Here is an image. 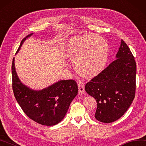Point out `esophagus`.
Instances as JSON below:
<instances>
[{"instance_id": "obj_1", "label": "esophagus", "mask_w": 146, "mask_h": 146, "mask_svg": "<svg viewBox=\"0 0 146 146\" xmlns=\"http://www.w3.org/2000/svg\"><path fill=\"white\" fill-rule=\"evenodd\" d=\"M78 90H79V92L81 94H84L85 92V87L84 86L82 82H78Z\"/></svg>"}]
</instances>
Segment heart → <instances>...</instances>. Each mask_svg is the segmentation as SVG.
I'll list each match as a JSON object with an SVG mask.
<instances>
[{
	"mask_svg": "<svg viewBox=\"0 0 146 146\" xmlns=\"http://www.w3.org/2000/svg\"><path fill=\"white\" fill-rule=\"evenodd\" d=\"M66 57L82 76L94 78L104 70L108 59V47L102 37L95 34L77 36L68 41Z\"/></svg>",
	"mask_w": 146,
	"mask_h": 146,
	"instance_id": "1",
	"label": "heart"
}]
</instances>
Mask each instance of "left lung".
<instances>
[{
	"instance_id": "8db88e82",
	"label": "left lung",
	"mask_w": 146,
	"mask_h": 146,
	"mask_svg": "<svg viewBox=\"0 0 146 146\" xmlns=\"http://www.w3.org/2000/svg\"><path fill=\"white\" fill-rule=\"evenodd\" d=\"M116 57L85 86L86 91L97 102L95 118L105 123L122 117L135 96L136 62L123 39Z\"/></svg>"
}]
</instances>
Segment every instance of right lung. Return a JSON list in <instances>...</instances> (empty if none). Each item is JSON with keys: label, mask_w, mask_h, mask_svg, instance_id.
Returning <instances> with one entry per match:
<instances>
[{"label": "right lung", "mask_w": 146, "mask_h": 146, "mask_svg": "<svg viewBox=\"0 0 146 146\" xmlns=\"http://www.w3.org/2000/svg\"><path fill=\"white\" fill-rule=\"evenodd\" d=\"M24 38L17 52L26 38ZM12 87L16 100L28 117L36 123L54 126L62 121L70 103L78 94L77 84L74 80H60L41 91H34L23 85L18 78L12 62Z\"/></svg>", "instance_id": "1"}]
</instances>
